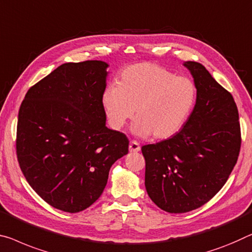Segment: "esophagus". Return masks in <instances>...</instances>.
I'll return each mask as SVG.
<instances>
[{"label": "esophagus", "instance_id": "esophagus-1", "mask_svg": "<svg viewBox=\"0 0 252 252\" xmlns=\"http://www.w3.org/2000/svg\"><path fill=\"white\" fill-rule=\"evenodd\" d=\"M141 150V146H139L136 141H130L129 143V151L130 152H138Z\"/></svg>", "mask_w": 252, "mask_h": 252}]
</instances>
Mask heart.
<instances>
[{
  "instance_id": "1",
  "label": "heart",
  "mask_w": 252,
  "mask_h": 252,
  "mask_svg": "<svg viewBox=\"0 0 252 252\" xmlns=\"http://www.w3.org/2000/svg\"><path fill=\"white\" fill-rule=\"evenodd\" d=\"M196 95L192 80L157 64L139 63L124 69L119 84L104 88L101 102L114 129H122L135 113V135L166 139L184 126Z\"/></svg>"
}]
</instances>
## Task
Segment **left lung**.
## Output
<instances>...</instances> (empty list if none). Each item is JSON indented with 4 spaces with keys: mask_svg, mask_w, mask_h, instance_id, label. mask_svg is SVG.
Returning <instances> with one entry per match:
<instances>
[{
    "mask_svg": "<svg viewBox=\"0 0 252 252\" xmlns=\"http://www.w3.org/2000/svg\"><path fill=\"white\" fill-rule=\"evenodd\" d=\"M184 66L197 89L190 116L172 137L142 146L146 191L158 207L175 214L203 206L220 190L241 146L233 96L204 65L188 61Z\"/></svg>",
    "mask_w": 252,
    "mask_h": 252,
    "instance_id": "obj_1",
    "label": "left lung"
}]
</instances>
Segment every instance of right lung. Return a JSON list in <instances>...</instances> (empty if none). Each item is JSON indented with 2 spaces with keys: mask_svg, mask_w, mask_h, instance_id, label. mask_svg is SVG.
Returning <instances> with one entry per match:
<instances>
[{
  "mask_svg": "<svg viewBox=\"0 0 252 252\" xmlns=\"http://www.w3.org/2000/svg\"><path fill=\"white\" fill-rule=\"evenodd\" d=\"M108 65L65 63L27 92L19 110L17 156L32 188L57 210L77 213L101 196L128 139L106 126L101 95Z\"/></svg>",
  "mask_w": 252,
  "mask_h": 252,
  "instance_id": "obj_1",
  "label": "right lung"
}]
</instances>
